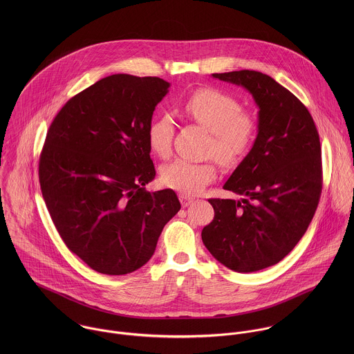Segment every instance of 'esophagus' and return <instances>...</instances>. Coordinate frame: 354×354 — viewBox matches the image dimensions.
<instances>
[{"label": "esophagus", "mask_w": 354, "mask_h": 354, "mask_svg": "<svg viewBox=\"0 0 354 354\" xmlns=\"http://www.w3.org/2000/svg\"><path fill=\"white\" fill-rule=\"evenodd\" d=\"M180 202L183 204V207H188L191 203L194 202V198L189 196V195L181 194V195H180Z\"/></svg>", "instance_id": "obj_1"}]
</instances>
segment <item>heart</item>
I'll use <instances>...</instances> for the list:
<instances>
[{
  "label": "heart",
  "mask_w": 354,
  "mask_h": 354,
  "mask_svg": "<svg viewBox=\"0 0 354 354\" xmlns=\"http://www.w3.org/2000/svg\"><path fill=\"white\" fill-rule=\"evenodd\" d=\"M183 114L209 132L207 153L214 155L222 165L239 163L254 142L257 124L250 113L243 111L241 103L229 94L214 88H202L181 103ZM174 121L169 114H156L147 128L152 152L159 158L171 153ZM216 177L214 160L192 162L176 159L160 169L165 187L181 194L201 192Z\"/></svg>",
  "instance_id": "1"
}]
</instances>
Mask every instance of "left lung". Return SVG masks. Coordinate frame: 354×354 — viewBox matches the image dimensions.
Here are the masks:
<instances>
[{
  "mask_svg": "<svg viewBox=\"0 0 354 354\" xmlns=\"http://www.w3.org/2000/svg\"><path fill=\"white\" fill-rule=\"evenodd\" d=\"M212 77L252 94L259 129L223 185L243 199H208L215 215L203 244L227 268L253 272L290 252L315 215L323 185L319 133L303 102L268 75L244 69Z\"/></svg>",
  "mask_w": 354,
  "mask_h": 354,
  "instance_id": "obj_1",
  "label": "left lung"
}]
</instances>
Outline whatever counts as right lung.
I'll list each match as a JSON object with an SVG mask.
<instances>
[{
  "mask_svg": "<svg viewBox=\"0 0 354 354\" xmlns=\"http://www.w3.org/2000/svg\"><path fill=\"white\" fill-rule=\"evenodd\" d=\"M169 86L107 76L66 102L48 131L39 184L51 221L69 251L101 274L145 266L181 208L173 189L145 188L155 177L147 128Z\"/></svg>",
  "mask_w": 354,
  "mask_h": 354,
  "instance_id": "obj_1",
  "label": "right lung"
}]
</instances>
